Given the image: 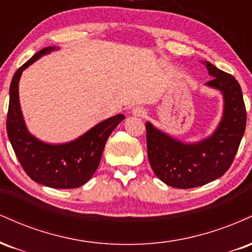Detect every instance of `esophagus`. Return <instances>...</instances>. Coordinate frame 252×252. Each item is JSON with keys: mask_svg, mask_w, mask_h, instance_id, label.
Here are the masks:
<instances>
[{"mask_svg": "<svg viewBox=\"0 0 252 252\" xmlns=\"http://www.w3.org/2000/svg\"><path fill=\"white\" fill-rule=\"evenodd\" d=\"M132 114L135 115V116H140V117H143L146 116V109L143 108H140V106H137V108H135L134 110H132Z\"/></svg>", "mask_w": 252, "mask_h": 252, "instance_id": "34e87169", "label": "esophagus"}]
</instances>
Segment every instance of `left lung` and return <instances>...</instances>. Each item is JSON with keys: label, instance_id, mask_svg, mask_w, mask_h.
Segmentation results:
<instances>
[{"label": "left lung", "instance_id": "obj_1", "mask_svg": "<svg viewBox=\"0 0 252 252\" xmlns=\"http://www.w3.org/2000/svg\"><path fill=\"white\" fill-rule=\"evenodd\" d=\"M206 63L213 78L206 84L220 90L225 106L222 120L207 140L185 144L155 129L149 122L147 129L148 160L155 175L176 189H193L220 178L230 168L239 148L247 126V109L242 89L232 74Z\"/></svg>", "mask_w": 252, "mask_h": 252}]
</instances>
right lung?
Segmentation results:
<instances>
[{
  "label": "right lung",
  "instance_id": "obj_1",
  "mask_svg": "<svg viewBox=\"0 0 252 252\" xmlns=\"http://www.w3.org/2000/svg\"><path fill=\"white\" fill-rule=\"evenodd\" d=\"M56 47L36 52L14 74L9 89L7 134L22 168L32 180L52 189H77L88 182L99 166L106 140L126 118L124 115L103 121L85 135L66 144L40 142L26 129L19 103V80L22 71Z\"/></svg>",
  "mask_w": 252,
  "mask_h": 252
}]
</instances>
